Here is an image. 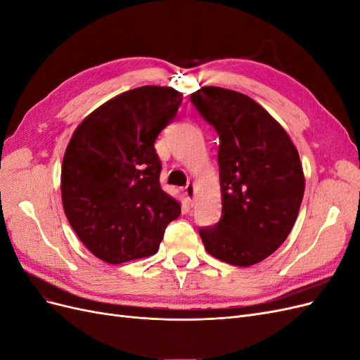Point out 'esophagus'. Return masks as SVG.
<instances>
[{
  "instance_id": "34e87169",
  "label": "esophagus",
  "mask_w": 360,
  "mask_h": 360,
  "mask_svg": "<svg viewBox=\"0 0 360 360\" xmlns=\"http://www.w3.org/2000/svg\"><path fill=\"white\" fill-rule=\"evenodd\" d=\"M184 192H186L189 201L193 202V198H195V184H193V181H189L186 184V188H184Z\"/></svg>"
}]
</instances>
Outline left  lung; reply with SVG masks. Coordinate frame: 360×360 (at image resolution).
I'll list each match as a JSON object with an SVG mask.
<instances>
[{
	"label": "left lung",
	"mask_w": 360,
	"mask_h": 360,
	"mask_svg": "<svg viewBox=\"0 0 360 360\" xmlns=\"http://www.w3.org/2000/svg\"><path fill=\"white\" fill-rule=\"evenodd\" d=\"M195 108L219 135L222 216L201 228L207 252L248 267L285 242L304 192L302 162L291 138L249 96L221 86L191 94Z\"/></svg>",
	"instance_id": "8db88e82"
}]
</instances>
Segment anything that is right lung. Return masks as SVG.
Returning a JSON list of instances; mask_svg holds the SVG:
<instances>
[{"label":"right lung","mask_w":360,"mask_h":360,"mask_svg":"<svg viewBox=\"0 0 360 360\" xmlns=\"http://www.w3.org/2000/svg\"><path fill=\"white\" fill-rule=\"evenodd\" d=\"M183 94L144 85L124 91L75 129L61 167V200L85 248L110 264L158 252L181 207L159 183L155 141Z\"/></svg>","instance_id":"1"}]
</instances>
